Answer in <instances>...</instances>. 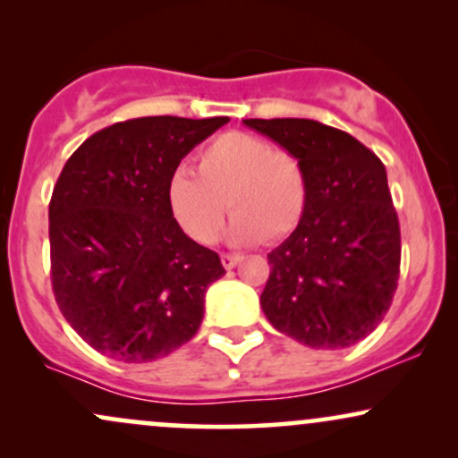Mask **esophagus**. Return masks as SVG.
I'll use <instances>...</instances> for the list:
<instances>
[{
  "label": "esophagus",
  "instance_id": "obj_1",
  "mask_svg": "<svg viewBox=\"0 0 458 458\" xmlns=\"http://www.w3.org/2000/svg\"><path fill=\"white\" fill-rule=\"evenodd\" d=\"M239 262H241L239 254H222V265L225 267V269H234Z\"/></svg>",
  "mask_w": 458,
  "mask_h": 458
}]
</instances>
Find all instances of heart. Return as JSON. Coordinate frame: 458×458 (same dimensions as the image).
Listing matches in <instances>:
<instances>
[{
	"instance_id": "1",
	"label": "heart",
	"mask_w": 458,
	"mask_h": 458,
	"mask_svg": "<svg viewBox=\"0 0 458 458\" xmlns=\"http://www.w3.org/2000/svg\"><path fill=\"white\" fill-rule=\"evenodd\" d=\"M198 170L199 174L178 165L165 193L178 225L199 243L217 241L228 207L234 211L230 239L239 245L259 243L265 236L282 239L301 222L308 181L291 152L230 131L199 152Z\"/></svg>"
}]
</instances>
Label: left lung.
Segmentation results:
<instances>
[{"label": "left lung", "mask_w": 458, "mask_h": 458, "mask_svg": "<svg viewBox=\"0 0 458 458\" xmlns=\"http://www.w3.org/2000/svg\"><path fill=\"white\" fill-rule=\"evenodd\" d=\"M243 124L297 157L308 181L301 222L267 254L262 312L312 349L360 343L390 310L401 273V228L386 165L353 135L317 120Z\"/></svg>", "instance_id": "left-lung-1"}]
</instances>
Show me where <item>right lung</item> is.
<instances>
[{
	"mask_svg": "<svg viewBox=\"0 0 458 458\" xmlns=\"http://www.w3.org/2000/svg\"><path fill=\"white\" fill-rule=\"evenodd\" d=\"M230 118L148 115L115 123L66 161L49 204L51 282L71 327L127 364L196 335L222 260L182 233L167 178Z\"/></svg>",
	"mask_w": 458,
	"mask_h": 458,
	"instance_id": "1",
	"label": "right lung"
}]
</instances>
